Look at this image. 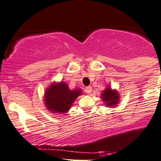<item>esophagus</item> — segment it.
Returning a JSON list of instances; mask_svg holds the SVG:
<instances>
[{
  "instance_id": "obj_1",
  "label": "esophagus",
  "mask_w": 161,
  "mask_h": 161,
  "mask_svg": "<svg viewBox=\"0 0 161 161\" xmlns=\"http://www.w3.org/2000/svg\"><path fill=\"white\" fill-rule=\"evenodd\" d=\"M85 90H86V92L87 94H90L91 91H92V88H91V86H87V87H86Z\"/></svg>"
}]
</instances>
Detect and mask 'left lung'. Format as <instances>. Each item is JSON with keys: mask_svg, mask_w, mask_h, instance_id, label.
<instances>
[{"mask_svg": "<svg viewBox=\"0 0 161 161\" xmlns=\"http://www.w3.org/2000/svg\"><path fill=\"white\" fill-rule=\"evenodd\" d=\"M102 99L108 107H114L119 103V95L116 90H113L109 86H108L105 90L102 93Z\"/></svg>", "mask_w": 161, "mask_h": 161, "instance_id": "8db88e82", "label": "left lung"}]
</instances>
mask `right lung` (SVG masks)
<instances>
[{"label": "right lung", "mask_w": 161, "mask_h": 161, "mask_svg": "<svg viewBox=\"0 0 161 161\" xmlns=\"http://www.w3.org/2000/svg\"><path fill=\"white\" fill-rule=\"evenodd\" d=\"M81 94L80 89L70 90L65 82L53 83L45 92V104L47 109L53 114H65L70 109L75 99Z\"/></svg>", "instance_id": "obj_1"}]
</instances>
